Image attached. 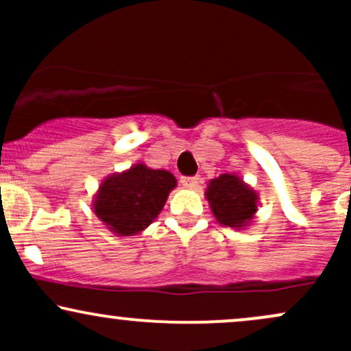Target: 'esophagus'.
Wrapping results in <instances>:
<instances>
[{
  "label": "esophagus",
  "instance_id": "1",
  "mask_svg": "<svg viewBox=\"0 0 351 351\" xmlns=\"http://www.w3.org/2000/svg\"><path fill=\"white\" fill-rule=\"evenodd\" d=\"M180 183L183 188H195V186H198L199 178L198 176H181Z\"/></svg>",
  "mask_w": 351,
  "mask_h": 351
}]
</instances>
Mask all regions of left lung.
<instances>
[{
    "instance_id": "obj_1",
    "label": "left lung",
    "mask_w": 351,
    "mask_h": 351,
    "mask_svg": "<svg viewBox=\"0 0 351 351\" xmlns=\"http://www.w3.org/2000/svg\"><path fill=\"white\" fill-rule=\"evenodd\" d=\"M204 196L213 216L224 228L251 226L259 209V193L232 173H223L217 178L209 180Z\"/></svg>"
}]
</instances>
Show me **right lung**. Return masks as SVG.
<instances>
[{"mask_svg":"<svg viewBox=\"0 0 351 351\" xmlns=\"http://www.w3.org/2000/svg\"><path fill=\"white\" fill-rule=\"evenodd\" d=\"M176 184L173 173L135 163L100 181L92 208L114 234L135 236L158 217Z\"/></svg>","mask_w":351,"mask_h":351,"instance_id":"obj_1","label":"right lung"}]
</instances>
